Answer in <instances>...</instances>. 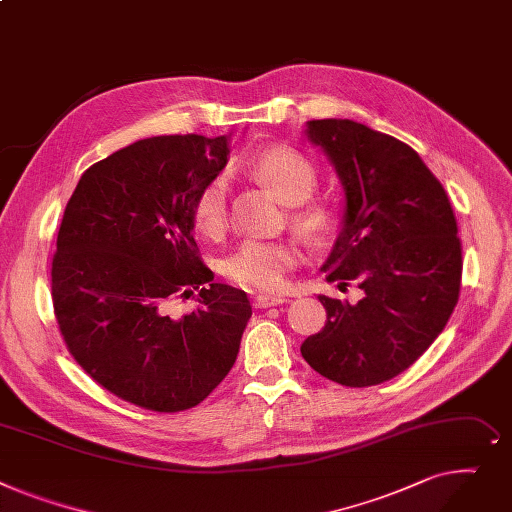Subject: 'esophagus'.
<instances>
[{"mask_svg":"<svg viewBox=\"0 0 512 512\" xmlns=\"http://www.w3.org/2000/svg\"><path fill=\"white\" fill-rule=\"evenodd\" d=\"M287 297L285 295H270V293H258L254 297V306L256 308H270V306H279L285 304Z\"/></svg>","mask_w":512,"mask_h":512,"instance_id":"34e87169","label":"esophagus"}]
</instances>
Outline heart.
Here are the masks:
<instances>
[{
  "label": "heart",
  "instance_id": "obj_1",
  "mask_svg": "<svg viewBox=\"0 0 512 512\" xmlns=\"http://www.w3.org/2000/svg\"><path fill=\"white\" fill-rule=\"evenodd\" d=\"M252 169L273 188L285 202L293 204L291 221L314 242H324L339 227L341 213L337 204L309 200L318 186L316 167L308 157L289 146H273L260 153ZM227 192L225 175H217L200 190L194 202V223L198 231L217 237L227 225ZM299 262V248L291 239H258L250 237L225 260V273L231 281L275 291L283 287L287 273Z\"/></svg>",
  "mask_w": 512,
  "mask_h": 512
}]
</instances>
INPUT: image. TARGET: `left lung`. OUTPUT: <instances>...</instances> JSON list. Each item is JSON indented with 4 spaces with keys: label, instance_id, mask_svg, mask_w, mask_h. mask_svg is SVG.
<instances>
[{
    "label": "left lung",
    "instance_id": "obj_1",
    "mask_svg": "<svg viewBox=\"0 0 512 512\" xmlns=\"http://www.w3.org/2000/svg\"><path fill=\"white\" fill-rule=\"evenodd\" d=\"M345 190L343 229L322 270L362 289L357 304L318 295L320 333L306 362L343 386H374L405 372L436 341L461 291V239L442 184L415 150L351 119H312Z\"/></svg>",
    "mask_w": 512,
    "mask_h": 512
}]
</instances>
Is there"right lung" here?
Returning <instances> with one entry per match:
<instances>
[{"mask_svg": "<svg viewBox=\"0 0 512 512\" xmlns=\"http://www.w3.org/2000/svg\"><path fill=\"white\" fill-rule=\"evenodd\" d=\"M227 136H153L88 167L51 262L53 310L80 368L115 397L177 413L235 364L248 295L213 283L194 242V202L227 165ZM199 291V308L168 314Z\"/></svg>", "mask_w": 512, "mask_h": 512, "instance_id": "obj_1", "label": "right lung"}]
</instances>
